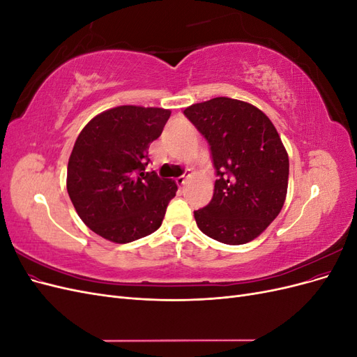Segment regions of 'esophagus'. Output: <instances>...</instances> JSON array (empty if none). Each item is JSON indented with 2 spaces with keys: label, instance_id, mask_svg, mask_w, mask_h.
<instances>
[{
  "label": "esophagus",
  "instance_id": "obj_1",
  "mask_svg": "<svg viewBox=\"0 0 357 357\" xmlns=\"http://www.w3.org/2000/svg\"><path fill=\"white\" fill-rule=\"evenodd\" d=\"M188 183V176H181V177H178L177 178V185L180 186V188H183Z\"/></svg>",
  "mask_w": 357,
  "mask_h": 357
}]
</instances>
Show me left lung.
Listing matches in <instances>:
<instances>
[{"instance_id": "left-lung-1", "label": "left lung", "mask_w": 357, "mask_h": 357, "mask_svg": "<svg viewBox=\"0 0 357 357\" xmlns=\"http://www.w3.org/2000/svg\"><path fill=\"white\" fill-rule=\"evenodd\" d=\"M183 113L207 139L215 172L210 204L193 211L198 228L231 245L255 240L287 193L289 156L275 126L255 105L226 96Z\"/></svg>"}]
</instances>
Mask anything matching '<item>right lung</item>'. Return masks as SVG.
<instances>
[{
  "label": "right lung",
  "mask_w": 357,
  "mask_h": 357,
  "mask_svg": "<svg viewBox=\"0 0 357 357\" xmlns=\"http://www.w3.org/2000/svg\"><path fill=\"white\" fill-rule=\"evenodd\" d=\"M169 110L122 105L83 128L67 169V190L84 225L102 238L125 244L155 232L174 180L147 172V149L162 134Z\"/></svg>",
  "instance_id": "obj_1"
}]
</instances>
